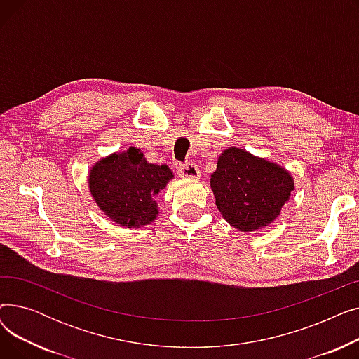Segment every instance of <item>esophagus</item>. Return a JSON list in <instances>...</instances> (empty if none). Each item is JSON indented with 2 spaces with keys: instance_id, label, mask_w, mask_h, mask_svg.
<instances>
[{
  "instance_id": "esophagus-1",
  "label": "esophagus",
  "mask_w": 359,
  "mask_h": 359,
  "mask_svg": "<svg viewBox=\"0 0 359 359\" xmlns=\"http://www.w3.org/2000/svg\"><path fill=\"white\" fill-rule=\"evenodd\" d=\"M177 173H179V176L183 177V179H199V176H201L199 167H198L196 164H194V163L179 165Z\"/></svg>"
}]
</instances>
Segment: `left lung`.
<instances>
[{"mask_svg": "<svg viewBox=\"0 0 359 359\" xmlns=\"http://www.w3.org/2000/svg\"><path fill=\"white\" fill-rule=\"evenodd\" d=\"M211 189L222 218L238 231L252 233L279 217L295 186L287 168L229 147L218 157Z\"/></svg>", "mask_w": 359, "mask_h": 359, "instance_id": "obj_1", "label": "left lung"}]
</instances>
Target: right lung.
Returning a JSON list of instances; mask_svg holds the SVG:
<instances>
[{
    "instance_id": "1",
    "label": "right lung",
    "mask_w": 359,
    "mask_h": 359,
    "mask_svg": "<svg viewBox=\"0 0 359 359\" xmlns=\"http://www.w3.org/2000/svg\"><path fill=\"white\" fill-rule=\"evenodd\" d=\"M173 177L167 164L148 163L140 148L129 147L94 163L87 183L93 201L109 219L141 229L157 218L154 198Z\"/></svg>"
}]
</instances>
